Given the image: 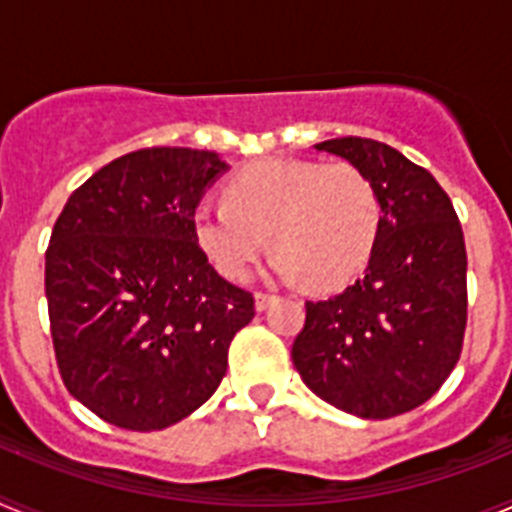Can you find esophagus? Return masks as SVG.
Here are the masks:
<instances>
[{
	"mask_svg": "<svg viewBox=\"0 0 512 512\" xmlns=\"http://www.w3.org/2000/svg\"><path fill=\"white\" fill-rule=\"evenodd\" d=\"M253 300H256V310L264 312L266 307L271 305V302L277 300V297H274V295H264V292H256V295H253Z\"/></svg>",
	"mask_w": 512,
	"mask_h": 512,
	"instance_id": "obj_1",
	"label": "esophagus"
}]
</instances>
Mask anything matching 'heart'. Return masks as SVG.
Listing matches in <instances>:
<instances>
[{"label":"heart","instance_id":"obj_1","mask_svg":"<svg viewBox=\"0 0 512 512\" xmlns=\"http://www.w3.org/2000/svg\"><path fill=\"white\" fill-rule=\"evenodd\" d=\"M379 194L354 164L261 158L225 187V202L192 212L194 243L228 282H243L266 246L282 279L336 287L369 261L379 235Z\"/></svg>","mask_w":512,"mask_h":512}]
</instances>
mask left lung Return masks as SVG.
I'll list each match as a JSON object with an SVG mask.
<instances>
[{"label":"left lung","mask_w":512,"mask_h":512,"mask_svg":"<svg viewBox=\"0 0 512 512\" xmlns=\"http://www.w3.org/2000/svg\"><path fill=\"white\" fill-rule=\"evenodd\" d=\"M315 151L359 166L382 220L364 274L341 295L305 302L292 361L302 382L343 413L384 420L438 392L467 328V248L441 184L372 138H333Z\"/></svg>","instance_id":"left-lung-1"}]
</instances>
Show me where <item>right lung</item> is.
Masks as SVG:
<instances>
[{
    "label": "right lung",
    "mask_w": 512,
    "mask_h": 512,
    "mask_svg": "<svg viewBox=\"0 0 512 512\" xmlns=\"http://www.w3.org/2000/svg\"><path fill=\"white\" fill-rule=\"evenodd\" d=\"M230 166L215 151L143 148L69 197L45 251L66 390L125 431H161L212 397L256 315L194 243L192 212Z\"/></svg>",
    "instance_id": "add662e5"
}]
</instances>
